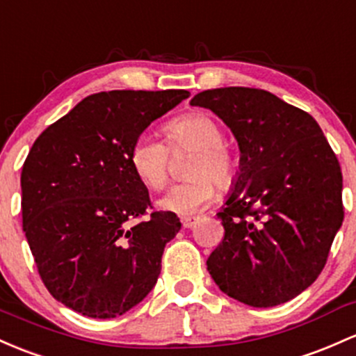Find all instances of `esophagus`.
I'll list each match as a JSON object with an SVG mask.
<instances>
[{
  "instance_id": "1",
  "label": "esophagus",
  "mask_w": 356,
  "mask_h": 356,
  "mask_svg": "<svg viewBox=\"0 0 356 356\" xmlns=\"http://www.w3.org/2000/svg\"><path fill=\"white\" fill-rule=\"evenodd\" d=\"M196 221H197V218H191V216L182 218V220H181L182 228H193V226L196 225Z\"/></svg>"
}]
</instances>
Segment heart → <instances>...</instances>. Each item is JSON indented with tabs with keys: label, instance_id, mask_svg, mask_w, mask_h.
Instances as JSON below:
<instances>
[{
	"label": "heart",
	"instance_id": "heart-1",
	"mask_svg": "<svg viewBox=\"0 0 356 356\" xmlns=\"http://www.w3.org/2000/svg\"><path fill=\"white\" fill-rule=\"evenodd\" d=\"M172 152L193 150L186 165L189 179L172 186L159 199V208L179 216H193L204 209L214 197V184L228 187L235 179L236 162L222 143V130L206 113H189L172 120L163 128ZM136 177L148 189L160 191L169 181L170 152L165 143L150 136H140L130 152Z\"/></svg>",
	"mask_w": 356,
	"mask_h": 356
}]
</instances>
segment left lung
<instances>
[{"label":"left lung","mask_w":356,"mask_h":356,"mask_svg":"<svg viewBox=\"0 0 356 356\" xmlns=\"http://www.w3.org/2000/svg\"><path fill=\"white\" fill-rule=\"evenodd\" d=\"M232 130L240 170L218 213L225 238L208 259L216 286L253 307L294 299L318 279L343 222L341 169L309 113L264 89L199 92Z\"/></svg>","instance_id":"left-lung-1"}]
</instances>
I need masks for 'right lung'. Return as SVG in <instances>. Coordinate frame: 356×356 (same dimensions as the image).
I'll return each mask as SVG.
<instances>
[{
	"instance_id": "add662e5",
	"label": "right lung",
	"mask_w": 356,
	"mask_h": 356,
	"mask_svg": "<svg viewBox=\"0 0 356 356\" xmlns=\"http://www.w3.org/2000/svg\"><path fill=\"white\" fill-rule=\"evenodd\" d=\"M189 97L184 89L84 97L35 140L22 170L23 232L58 302L109 319L155 287L181 221L169 211L131 225L150 197L130 152L152 121Z\"/></svg>"
}]
</instances>
